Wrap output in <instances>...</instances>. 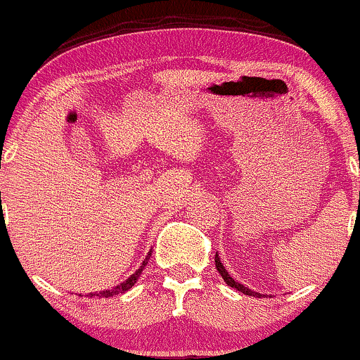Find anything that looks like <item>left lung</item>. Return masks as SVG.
Instances as JSON below:
<instances>
[{"instance_id": "8db88e82", "label": "left lung", "mask_w": 360, "mask_h": 360, "mask_svg": "<svg viewBox=\"0 0 360 360\" xmlns=\"http://www.w3.org/2000/svg\"><path fill=\"white\" fill-rule=\"evenodd\" d=\"M215 266H217V270H219V274L222 275V278H224V282L227 283V285H231V287H234L236 290H239V292H243V294H246V295H252V297H262V294H259V292H252L251 289H248V287H244V285H240V283H238L236 282L234 278H232L231 275L227 274V270H225V266L222 263H220V258H219V255H215Z\"/></svg>"}]
</instances>
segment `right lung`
<instances>
[{"label":"right lung","instance_id":"obj_1","mask_svg":"<svg viewBox=\"0 0 360 360\" xmlns=\"http://www.w3.org/2000/svg\"><path fill=\"white\" fill-rule=\"evenodd\" d=\"M150 255H152V252H150ZM148 258H150V256H147V259H148ZM147 259H145L143 264H141V266L138 268L135 274L129 276L128 280H124V282L120 283V285H116V287H114V289H110V290H102V292H96V294H90V297H92V295H94V297H96V295H97V297H105V299H108V297H112V295L124 294L126 290H129V289H131V287L136 283L138 276H140L141 271H143L145 264H147Z\"/></svg>","mask_w":360,"mask_h":360}]
</instances>
